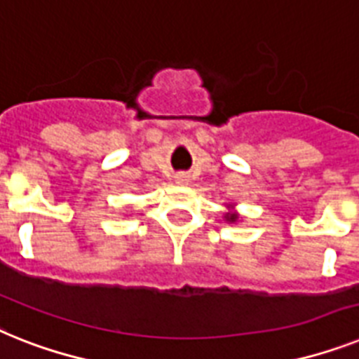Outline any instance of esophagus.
<instances>
[{
	"label": "esophagus",
	"mask_w": 359,
	"mask_h": 359,
	"mask_svg": "<svg viewBox=\"0 0 359 359\" xmlns=\"http://www.w3.org/2000/svg\"><path fill=\"white\" fill-rule=\"evenodd\" d=\"M191 182V177H189V174H177L176 176V183H182V185H185V183Z\"/></svg>",
	"instance_id": "esophagus-1"
}]
</instances>
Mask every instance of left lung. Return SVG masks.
<instances>
[{"label": "left lung", "mask_w": 359, "mask_h": 359, "mask_svg": "<svg viewBox=\"0 0 359 359\" xmlns=\"http://www.w3.org/2000/svg\"><path fill=\"white\" fill-rule=\"evenodd\" d=\"M226 220L231 222V224H235L238 220V215L236 212H226Z\"/></svg>", "instance_id": "8db88e82"}]
</instances>
